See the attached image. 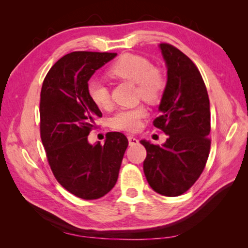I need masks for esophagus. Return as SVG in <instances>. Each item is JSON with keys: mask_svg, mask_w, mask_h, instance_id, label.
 <instances>
[{"mask_svg": "<svg viewBox=\"0 0 248 248\" xmlns=\"http://www.w3.org/2000/svg\"><path fill=\"white\" fill-rule=\"evenodd\" d=\"M128 140H129V145L133 146V145H138L139 144V140L134 138V136H128Z\"/></svg>", "mask_w": 248, "mask_h": 248, "instance_id": "1", "label": "esophagus"}]
</instances>
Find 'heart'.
Wrapping results in <instances>:
<instances>
[{
  "label": "heart",
  "mask_w": 248,
  "mask_h": 248,
  "mask_svg": "<svg viewBox=\"0 0 248 248\" xmlns=\"http://www.w3.org/2000/svg\"><path fill=\"white\" fill-rule=\"evenodd\" d=\"M108 76L113 80L135 83V93L146 102L155 103L161 98L166 87V78L162 71L151 65L148 59L136 54H124L113 62L108 69ZM89 99L99 108H110L108 88L98 81H91L87 86ZM146 115L143 104L129 108H121L110 118V127L114 130L134 132L139 129L140 119Z\"/></svg>",
  "instance_id": "b5f03b06"
}]
</instances>
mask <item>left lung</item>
<instances>
[{
    "label": "left lung",
    "mask_w": 248,
    "mask_h": 248,
    "mask_svg": "<svg viewBox=\"0 0 248 248\" xmlns=\"http://www.w3.org/2000/svg\"><path fill=\"white\" fill-rule=\"evenodd\" d=\"M167 84L154 125L168 139L162 146L140 140L144 173L154 191L168 197L186 193L202 175L211 147L210 101L202 77L189 57L172 45H160Z\"/></svg>",
    "instance_id": "8db88e82"
}]
</instances>
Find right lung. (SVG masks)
<instances>
[{
	"instance_id": "1",
	"label": "right lung",
	"mask_w": 248,
	"mask_h": 248,
	"mask_svg": "<svg viewBox=\"0 0 248 248\" xmlns=\"http://www.w3.org/2000/svg\"><path fill=\"white\" fill-rule=\"evenodd\" d=\"M117 53L76 51L52 66L40 92V138L51 170L61 186L77 197H103L117 182L128 139L108 132L104 145H91L87 136L102 117L88 97L94 71Z\"/></svg>"
}]
</instances>
